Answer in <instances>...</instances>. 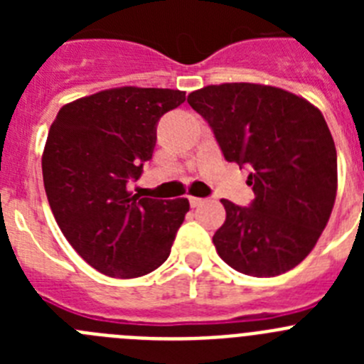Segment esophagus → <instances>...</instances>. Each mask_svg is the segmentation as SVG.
Returning <instances> with one entry per match:
<instances>
[{
    "instance_id": "obj_1",
    "label": "esophagus",
    "mask_w": 364,
    "mask_h": 364,
    "mask_svg": "<svg viewBox=\"0 0 364 364\" xmlns=\"http://www.w3.org/2000/svg\"><path fill=\"white\" fill-rule=\"evenodd\" d=\"M189 204H191V208H198L200 204H204V198L200 197H189Z\"/></svg>"
}]
</instances>
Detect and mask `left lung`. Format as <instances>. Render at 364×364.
Listing matches in <instances>:
<instances>
[{
	"mask_svg": "<svg viewBox=\"0 0 364 364\" xmlns=\"http://www.w3.org/2000/svg\"><path fill=\"white\" fill-rule=\"evenodd\" d=\"M228 162L250 167L255 198H222L226 222L213 235L220 259L246 275L275 277L306 259L326 228L337 193L336 144L324 117L301 96L259 83L191 92Z\"/></svg>",
	"mask_w": 364,
	"mask_h": 364,
	"instance_id": "8db88e82",
	"label": "left lung"
}]
</instances>
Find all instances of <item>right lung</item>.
<instances>
[{
  "label": "right lung",
  "mask_w": 364,
  "mask_h": 364,
  "mask_svg": "<svg viewBox=\"0 0 364 364\" xmlns=\"http://www.w3.org/2000/svg\"><path fill=\"white\" fill-rule=\"evenodd\" d=\"M186 102L184 91L120 87L60 109L41 169L50 210L70 246L109 277L159 268L189 211L188 198H140L127 191L153 156L156 125Z\"/></svg>",
  "instance_id": "right-lung-1"
}]
</instances>
